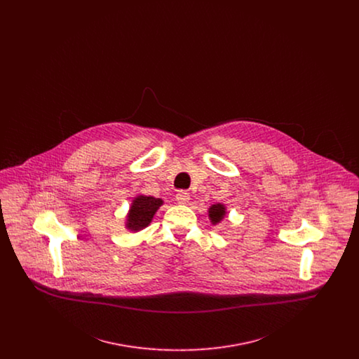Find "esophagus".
<instances>
[{
    "instance_id": "esophagus-1",
    "label": "esophagus",
    "mask_w": 359,
    "mask_h": 359,
    "mask_svg": "<svg viewBox=\"0 0 359 359\" xmlns=\"http://www.w3.org/2000/svg\"><path fill=\"white\" fill-rule=\"evenodd\" d=\"M176 202L179 205H187L188 202H189V194H188L187 191H179L176 194Z\"/></svg>"
}]
</instances>
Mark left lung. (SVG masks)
Returning a JSON list of instances; mask_svg holds the SVG:
<instances>
[{
	"label": "left lung",
	"instance_id": "1",
	"mask_svg": "<svg viewBox=\"0 0 359 359\" xmlns=\"http://www.w3.org/2000/svg\"><path fill=\"white\" fill-rule=\"evenodd\" d=\"M224 205H214L210 207L208 210V215H210V219L212 223H218L222 221L223 217H224Z\"/></svg>",
	"mask_w": 359,
	"mask_h": 359
}]
</instances>
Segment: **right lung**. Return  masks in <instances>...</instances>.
Returning a JSON list of instances; mask_svg holds the SVG:
<instances>
[{
    "instance_id": "add662e5",
    "label": "right lung",
    "mask_w": 359,
    "mask_h": 359,
    "mask_svg": "<svg viewBox=\"0 0 359 359\" xmlns=\"http://www.w3.org/2000/svg\"><path fill=\"white\" fill-rule=\"evenodd\" d=\"M163 205L161 199H156L154 196H137L133 201V205L130 207V212L128 215V227L133 231H138L144 227H147L157 208Z\"/></svg>"
}]
</instances>
